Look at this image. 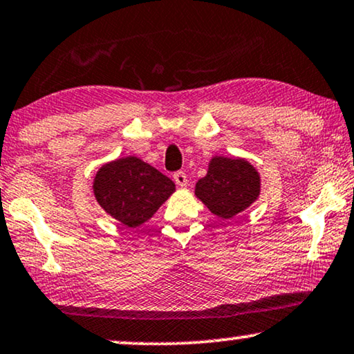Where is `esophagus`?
<instances>
[{"label":"esophagus","mask_w":354,"mask_h":354,"mask_svg":"<svg viewBox=\"0 0 354 354\" xmlns=\"http://www.w3.org/2000/svg\"><path fill=\"white\" fill-rule=\"evenodd\" d=\"M173 180H174V183H176V185L180 186V187H185V186H187V176H186V173H183V171L174 173Z\"/></svg>","instance_id":"34e87169"}]
</instances>
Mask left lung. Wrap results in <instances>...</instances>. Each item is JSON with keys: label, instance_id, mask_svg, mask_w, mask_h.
I'll return each instance as SVG.
<instances>
[{"label": "left lung", "instance_id": "obj_1", "mask_svg": "<svg viewBox=\"0 0 354 354\" xmlns=\"http://www.w3.org/2000/svg\"><path fill=\"white\" fill-rule=\"evenodd\" d=\"M261 187V174L246 158L214 155L194 194L212 214L232 220L259 199Z\"/></svg>", "mask_w": 354, "mask_h": 354}]
</instances>
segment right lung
<instances>
[{
    "instance_id": "add662e5",
    "label": "right lung",
    "mask_w": 354,
    "mask_h": 354,
    "mask_svg": "<svg viewBox=\"0 0 354 354\" xmlns=\"http://www.w3.org/2000/svg\"><path fill=\"white\" fill-rule=\"evenodd\" d=\"M174 191L168 176L134 155L103 163L92 183L98 205L128 228L152 218Z\"/></svg>"
}]
</instances>
